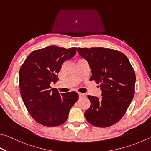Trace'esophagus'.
I'll use <instances>...</instances> for the list:
<instances>
[{
  "instance_id": "1",
  "label": "esophagus",
  "mask_w": 151,
  "mask_h": 151,
  "mask_svg": "<svg viewBox=\"0 0 151 151\" xmlns=\"http://www.w3.org/2000/svg\"><path fill=\"white\" fill-rule=\"evenodd\" d=\"M78 95H79V98H84L85 97V95L83 93H78Z\"/></svg>"
}]
</instances>
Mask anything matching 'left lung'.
I'll list each match as a JSON object with an SVG mask.
<instances>
[{
  "label": "left lung",
  "instance_id": "left-lung-1",
  "mask_svg": "<svg viewBox=\"0 0 151 151\" xmlns=\"http://www.w3.org/2000/svg\"><path fill=\"white\" fill-rule=\"evenodd\" d=\"M89 64L90 80L100 85L102 98L88 96L86 120L94 126L107 127L120 121L135 94V73L127 56L120 51L102 47L78 48Z\"/></svg>",
  "mask_w": 151,
  "mask_h": 151
}]
</instances>
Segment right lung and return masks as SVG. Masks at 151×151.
Returning a JSON list of instances; mask_svg holds the SVG:
<instances>
[{"instance_id": "obj_1", "label": "right lung", "mask_w": 151, "mask_h": 151, "mask_svg": "<svg viewBox=\"0 0 151 151\" xmlns=\"http://www.w3.org/2000/svg\"><path fill=\"white\" fill-rule=\"evenodd\" d=\"M76 50V47L52 45L33 51L22 65L19 85L22 100L29 114L42 126L55 127L65 123L78 101L76 92L60 94L50 86L51 82L57 81L62 64L73 58Z\"/></svg>"}]
</instances>
